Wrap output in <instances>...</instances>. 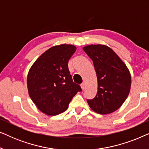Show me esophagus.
Returning a JSON list of instances; mask_svg holds the SVG:
<instances>
[{"instance_id": "1", "label": "esophagus", "mask_w": 149, "mask_h": 149, "mask_svg": "<svg viewBox=\"0 0 149 149\" xmlns=\"http://www.w3.org/2000/svg\"><path fill=\"white\" fill-rule=\"evenodd\" d=\"M81 88H82L83 90H84V89H85V83H82V84L81 85Z\"/></svg>"}]
</instances>
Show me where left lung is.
<instances>
[{"label": "left lung", "instance_id": "8db88e82", "mask_svg": "<svg viewBox=\"0 0 149 149\" xmlns=\"http://www.w3.org/2000/svg\"><path fill=\"white\" fill-rule=\"evenodd\" d=\"M93 61L97 79V92L87 100L91 110L105 115L123 104L131 87L130 71L119 57L108 46L91 45L83 48Z\"/></svg>", "mask_w": 149, "mask_h": 149}]
</instances>
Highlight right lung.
Masks as SVG:
<instances>
[{"label": "right lung", "mask_w": 149, "mask_h": 149, "mask_svg": "<svg viewBox=\"0 0 149 149\" xmlns=\"http://www.w3.org/2000/svg\"><path fill=\"white\" fill-rule=\"evenodd\" d=\"M76 47L63 44L43 53L30 68L27 78L28 90L40 111L57 115L68 109L69 103L82 89L73 82L68 61Z\"/></svg>", "instance_id": "add662e5"}]
</instances>
